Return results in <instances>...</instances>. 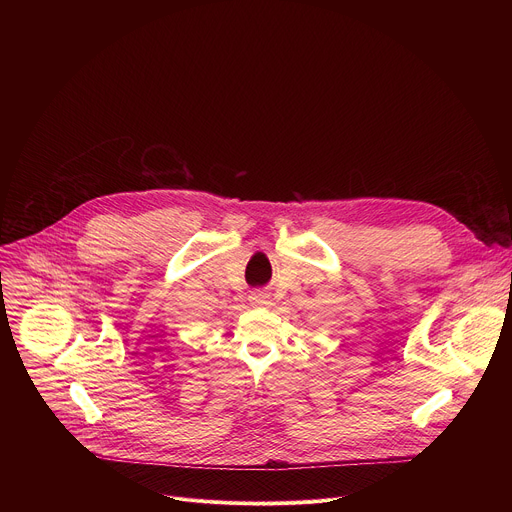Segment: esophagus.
Returning a JSON list of instances; mask_svg holds the SVG:
<instances>
[{"mask_svg": "<svg viewBox=\"0 0 512 512\" xmlns=\"http://www.w3.org/2000/svg\"><path fill=\"white\" fill-rule=\"evenodd\" d=\"M251 302L257 304V306H267V304H269V300H267L265 294H253V296H251Z\"/></svg>", "mask_w": 512, "mask_h": 512, "instance_id": "1", "label": "esophagus"}]
</instances>
